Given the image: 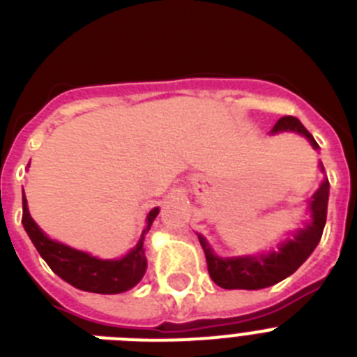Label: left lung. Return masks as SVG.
<instances>
[{"label": "left lung", "instance_id": "1", "mask_svg": "<svg viewBox=\"0 0 357 357\" xmlns=\"http://www.w3.org/2000/svg\"><path fill=\"white\" fill-rule=\"evenodd\" d=\"M298 132L305 135L309 143L318 148L313 135L309 134L301 121L293 116H284L275 123L272 134L277 132ZM327 200H329V182H321L320 189L313 195L311 200V213L313 222L305 225V229L298 230L295 239L284 241L279 247V252H272L270 255H255V257H232L222 259L213 254L207 241L198 236L200 245L204 248L211 279L220 288L225 289H263L273 286L296 272L301 264L313 254L317 245L320 243L324 227L327 220Z\"/></svg>", "mask_w": 357, "mask_h": 357}]
</instances>
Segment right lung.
<instances>
[{"label":"right lung","instance_id":"right-lung-1","mask_svg":"<svg viewBox=\"0 0 357 357\" xmlns=\"http://www.w3.org/2000/svg\"><path fill=\"white\" fill-rule=\"evenodd\" d=\"M159 214V209L150 211L148 214V225L143 230L139 243L132 248L123 259L103 261L91 257L85 252L75 250L61 243L52 241L44 236L43 230L31 220L28 213L26 198L23 197V227L26 234L30 236L31 243L36 245L37 252L40 254L48 266L56 275L69 282L71 286L84 291L102 293V295H114V293L127 291L134 288L146 272V257H144V234L150 230L151 222Z\"/></svg>","mask_w":357,"mask_h":357}]
</instances>
